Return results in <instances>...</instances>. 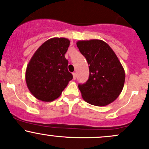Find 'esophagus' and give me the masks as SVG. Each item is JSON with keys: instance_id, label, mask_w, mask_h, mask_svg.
Here are the masks:
<instances>
[{"instance_id": "esophagus-1", "label": "esophagus", "mask_w": 149, "mask_h": 149, "mask_svg": "<svg viewBox=\"0 0 149 149\" xmlns=\"http://www.w3.org/2000/svg\"><path fill=\"white\" fill-rule=\"evenodd\" d=\"M73 79H76V73H73Z\"/></svg>"}]
</instances>
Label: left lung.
Returning a JSON list of instances; mask_svg holds the SVG:
<instances>
[{
    "instance_id": "obj_1",
    "label": "left lung",
    "mask_w": 149,
    "mask_h": 149,
    "mask_svg": "<svg viewBox=\"0 0 149 149\" xmlns=\"http://www.w3.org/2000/svg\"><path fill=\"white\" fill-rule=\"evenodd\" d=\"M76 45L89 66L88 81L78 84L83 98L93 105H107L117 98L123 89V67L113 50L103 41H79Z\"/></svg>"
}]
</instances>
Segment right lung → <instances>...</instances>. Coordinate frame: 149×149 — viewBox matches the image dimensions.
I'll return each instance as SVG.
<instances>
[{
    "mask_svg": "<svg viewBox=\"0 0 149 149\" xmlns=\"http://www.w3.org/2000/svg\"><path fill=\"white\" fill-rule=\"evenodd\" d=\"M70 41L52 38L40 46L27 65L25 78L29 91L40 100L51 102L58 98L73 75L68 71L65 58Z\"/></svg>",
    "mask_w": 149,
    "mask_h": 149,
    "instance_id": "1",
    "label": "right lung"
}]
</instances>
